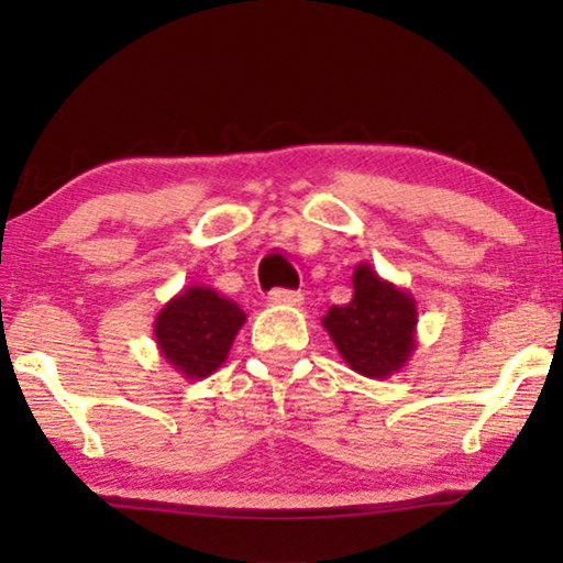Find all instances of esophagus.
<instances>
[{
	"instance_id": "esophagus-1",
	"label": "esophagus",
	"mask_w": 563,
	"mask_h": 563,
	"mask_svg": "<svg viewBox=\"0 0 563 563\" xmlns=\"http://www.w3.org/2000/svg\"><path fill=\"white\" fill-rule=\"evenodd\" d=\"M268 302L297 307V305H302V295H299V291H295V289H282V287H276V289H272V295H268Z\"/></svg>"
}]
</instances>
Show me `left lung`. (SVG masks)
Masks as SVG:
<instances>
[{
	"label": "left lung",
	"mask_w": 563,
	"mask_h": 563,
	"mask_svg": "<svg viewBox=\"0 0 563 563\" xmlns=\"http://www.w3.org/2000/svg\"><path fill=\"white\" fill-rule=\"evenodd\" d=\"M322 328L341 358L368 379L402 372L418 349V302L410 291L376 274L366 261L353 268V299L330 307Z\"/></svg>",
	"instance_id": "8db88e82"
}]
</instances>
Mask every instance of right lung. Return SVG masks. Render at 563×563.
Listing matches in <instances>:
<instances>
[{
  "label": "right lung",
  "instance_id": "add662e5",
  "mask_svg": "<svg viewBox=\"0 0 563 563\" xmlns=\"http://www.w3.org/2000/svg\"><path fill=\"white\" fill-rule=\"evenodd\" d=\"M245 312L210 287L189 284L153 320L158 353L184 379H205L225 364Z\"/></svg>",
  "mask_w": 563,
  "mask_h": 563
}]
</instances>
